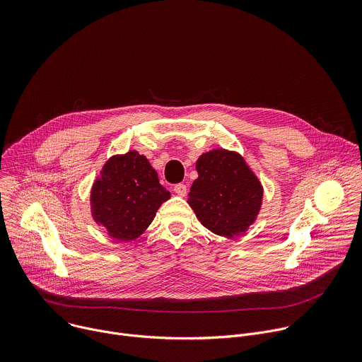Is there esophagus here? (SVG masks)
I'll list each match as a JSON object with an SVG mask.
<instances>
[{
  "instance_id": "esophagus-1",
  "label": "esophagus",
  "mask_w": 362,
  "mask_h": 362,
  "mask_svg": "<svg viewBox=\"0 0 362 362\" xmlns=\"http://www.w3.org/2000/svg\"><path fill=\"white\" fill-rule=\"evenodd\" d=\"M173 190H175V193H177L179 196H185V194L187 193V186H186L185 183H177V185H175Z\"/></svg>"
}]
</instances>
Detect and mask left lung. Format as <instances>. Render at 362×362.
I'll return each mask as SVG.
<instances>
[{
    "label": "left lung",
    "instance_id": "obj_1",
    "mask_svg": "<svg viewBox=\"0 0 362 362\" xmlns=\"http://www.w3.org/2000/svg\"><path fill=\"white\" fill-rule=\"evenodd\" d=\"M199 177L189 204L204 228L221 236H239L253 223L262 202V186L238 153L223 148L196 162Z\"/></svg>",
    "mask_w": 362,
    "mask_h": 362
}]
</instances>
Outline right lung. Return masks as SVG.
Instances as JSON below:
<instances>
[{"mask_svg":"<svg viewBox=\"0 0 362 362\" xmlns=\"http://www.w3.org/2000/svg\"><path fill=\"white\" fill-rule=\"evenodd\" d=\"M170 197L148 160L137 151L112 158L91 190L93 216L119 240L139 238Z\"/></svg>","mask_w":362,"mask_h":362,"instance_id":"obj_1","label":"right lung"}]
</instances>
